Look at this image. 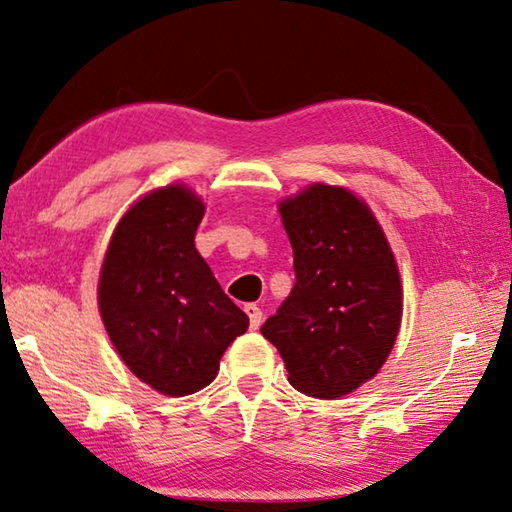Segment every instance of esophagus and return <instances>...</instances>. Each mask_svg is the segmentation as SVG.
Here are the masks:
<instances>
[{"label":"esophagus","instance_id":"esophagus-1","mask_svg":"<svg viewBox=\"0 0 512 512\" xmlns=\"http://www.w3.org/2000/svg\"><path fill=\"white\" fill-rule=\"evenodd\" d=\"M244 311L250 318V329H259V325H262V309L257 305H246Z\"/></svg>","mask_w":512,"mask_h":512}]
</instances>
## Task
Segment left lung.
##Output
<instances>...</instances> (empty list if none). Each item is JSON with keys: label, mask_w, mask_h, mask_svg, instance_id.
<instances>
[{"label": "left lung", "mask_w": 512, "mask_h": 512, "mask_svg": "<svg viewBox=\"0 0 512 512\" xmlns=\"http://www.w3.org/2000/svg\"><path fill=\"white\" fill-rule=\"evenodd\" d=\"M296 287L262 327L300 393L339 400L377 375L402 325V277L386 232L348 187L311 183L277 203Z\"/></svg>", "instance_id": "1"}]
</instances>
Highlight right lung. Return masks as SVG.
Returning a JSON list of instances; mask_svg holds the SVG:
<instances>
[{
  "mask_svg": "<svg viewBox=\"0 0 512 512\" xmlns=\"http://www.w3.org/2000/svg\"><path fill=\"white\" fill-rule=\"evenodd\" d=\"M205 203L192 187L151 189L112 232L99 271V314L121 361L167 397L205 388L248 316L225 296L194 237Z\"/></svg>",
  "mask_w": 512,
  "mask_h": 512,
  "instance_id": "obj_1",
  "label": "right lung"
}]
</instances>
